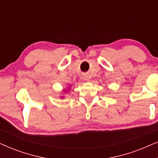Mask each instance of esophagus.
I'll return each instance as SVG.
<instances>
[{"mask_svg": "<svg viewBox=\"0 0 158 158\" xmlns=\"http://www.w3.org/2000/svg\"><path fill=\"white\" fill-rule=\"evenodd\" d=\"M85 80H86V81H89V79H90V77L88 76V75H85Z\"/></svg>", "mask_w": 158, "mask_h": 158, "instance_id": "esophagus-1", "label": "esophagus"}]
</instances>
